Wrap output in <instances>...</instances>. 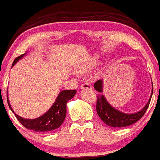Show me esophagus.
<instances>
[{"label": "esophagus", "mask_w": 160, "mask_h": 160, "mask_svg": "<svg viewBox=\"0 0 160 160\" xmlns=\"http://www.w3.org/2000/svg\"><path fill=\"white\" fill-rule=\"evenodd\" d=\"M80 87H81L82 89H92V86L89 83H87V82L82 84Z\"/></svg>", "instance_id": "esophagus-1"}]
</instances>
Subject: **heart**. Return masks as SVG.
<instances>
[{"instance_id":"1","label":"heart","mask_w":160,"mask_h":160,"mask_svg":"<svg viewBox=\"0 0 160 160\" xmlns=\"http://www.w3.org/2000/svg\"><path fill=\"white\" fill-rule=\"evenodd\" d=\"M98 58L97 57H92L90 58L85 60L82 61L77 66L76 70L77 72L82 73V74H85V73L89 72L90 71L92 70L96 65L98 64Z\"/></svg>"}]
</instances>
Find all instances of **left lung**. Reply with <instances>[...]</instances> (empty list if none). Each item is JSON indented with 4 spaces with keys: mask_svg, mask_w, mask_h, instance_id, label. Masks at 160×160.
<instances>
[{
    "mask_svg": "<svg viewBox=\"0 0 160 160\" xmlns=\"http://www.w3.org/2000/svg\"><path fill=\"white\" fill-rule=\"evenodd\" d=\"M103 86V80H98L94 84V88H95L96 91L99 92V94H98L96 109H97L98 115L101 120L106 124L112 127V128H124V127L130 126V125L138 122L143 116L148 109L153 91V88H152L150 98L148 100V103L141 110L135 113H125L122 111H119L118 109H116L115 107H112L109 104L104 95L102 94Z\"/></svg>",
    "mask_w": 160,
    "mask_h": 160,
    "instance_id": "left-lung-1",
    "label": "left lung"
}]
</instances>
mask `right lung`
<instances>
[{"instance_id": "right-lung-1", "label": "right lung", "mask_w": 160, "mask_h": 160, "mask_svg": "<svg viewBox=\"0 0 160 160\" xmlns=\"http://www.w3.org/2000/svg\"><path fill=\"white\" fill-rule=\"evenodd\" d=\"M25 54H26V53L15 58L12 66H13L18 60L22 59ZM76 92L77 91L75 89L62 90V91H61L57 98H56L53 104L51 106V108L46 112L45 114L34 119L24 118L15 114L14 110L11 107L10 103H9L8 98V91L7 92V103H8L9 108H10L12 112L15 113V117L24 128L36 132H42V133H45L46 132L47 133V132H52L56 129H58L64 122L65 115H66L67 102L74 97Z\"/></svg>"}]
</instances>
